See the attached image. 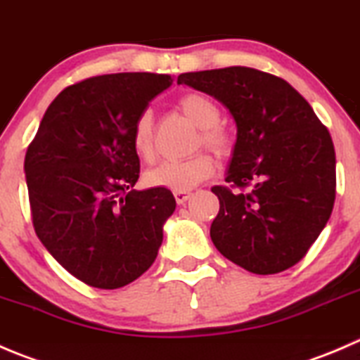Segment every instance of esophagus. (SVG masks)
<instances>
[{
	"label": "esophagus",
	"mask_w": 360,
	"mask_h": 360,
	"mask_svg": "<svg viewBox=\"0 0 360 360\" xmlns=\"http://www.w3.org/2000/svg\"><path fill=\"white\" fill-rule=\"evenodd\" d=\"M188 198H191V192H175V199L179 205H184Z\"/></svg>",
	"instance_id": "34e87169"
}]
</instances>
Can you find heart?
Masks as SVG:
<instances>
[{"label":"heart","mask_w":360,"mask_h":360,"mask_svg":"<svg viewBox=\"0 0 360 360\" xmlns=\"http://www.w3.org/2000/svg\"><path fill=\"white\" fill-rule=\"evenodd\" d=\"M179 106L185 117L201 129V143L213 154L227 155L231 152V138L220 122V108L206 96L188 92L181 96ZM133 147L141 159L148 161L154 154V115L150 110H143L138 115L133 127ZM215 172V162L208 154L201 152L188 159H168L159 162L147 172L145 180L150 187L169 188L175 192H187L210 179Z\"/></svg>","instance_id":"heart-1"}]
</instances>
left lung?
I'll return each mask as SVG.
<instances>
[{
    "mask_svg": "<svg viewBox=\"0 0 360 360\" xmlns=\"http://www.w3.org/2000/svg\"><path fill=\"white\" fill-rule=\"evenodd\" d=\"M179 84L219 99L236 122L229 187L212 188L220 201L213 245L255 275L292 268L326 227L336 198L327 127L289 82L254 68L181 73Z\"/></svg>",
    "mask_w": 360,
    "mask_h": 360,
    "instance_id": "1",
    "label": "left lung"
}]
</instances>
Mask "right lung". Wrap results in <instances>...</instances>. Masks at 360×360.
<instances>
[{
    "mask_svg": "<svg viewBox=\"0 0 360 360\" xmlns=\"http://www.w3.org/2000/svg\"><path fill=\"white\" fill-rule=\"evenodd\" d=\"M172 84L169 75L113 73L70 85L27 147L34 231L68 273L96 289L143 275L175 212L168 188H133L140 176L134 122Z\"/></svg>",
    "mask_w": 360,
    "mask_h": 360,
    "instance_id": "obj_1",
    "label": "right lung"
}]
</instances>
